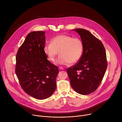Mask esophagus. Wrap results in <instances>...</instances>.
<instances>
[{
	"mask_svg": "<svg viewBox=\"0 0 122 122\" xmlns=\"http://www.w3.org/2000/svg\"><path fill=\"white\" fill-rule=\"evenodd\" d=\"M58 68H59V69H62V70H63V69H64V68L62 66H59V67H58Z\"/></svg>",
	"mask_w": 122,
	"mask_h": 122,
	"instance_id": "esophagus-1",
	"label": "esophagus"
}]
</instances>
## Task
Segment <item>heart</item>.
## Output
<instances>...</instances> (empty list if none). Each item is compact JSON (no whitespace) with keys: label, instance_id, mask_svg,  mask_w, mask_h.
<instances>
[{"label":"heart","instance_id":"1","mask_svg":"<svg viewBox=\"0 0 122 122\" xmlns=\"http://www.w3.org/2000/svg\"><path fill=\"white\" fill-rule=\"evenodd\" d=\"M83 49V44L80 39L62 34L54 37L51 43L45 44L43 51L51 62L55 61L59 51L60 56L56 64L67 65L78 62L82 56Z\"/></svg>","mask_w":122,"mask_h":122}]
</instances>
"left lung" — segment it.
Returning a JSON list of instances; mask_svg holds the SVG:
<instances>
[{"instance_id":"8db88e82","label":"left lung","mask_w":122,"mask_h":122,"mask_svg":"<svg viewBox=\"0 0 122 122\" xmlns=\"http://www.w3.org/2000/svg\"><path fill=\"white\" fill-rule=\"evenodd\" d=\"M83 44L79 61L67 68L72 88L78 93L86 95L96 91L105 73L107 61L105 48L101 41L89 31L75 29Z\"/></svg>"}]
</instances>
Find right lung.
I'll use <instances>...</instances> for the list:
<instances>
[{"mask_svg":"<svg viewBox=\"0 0 122 122\" xmlns=\"http://www.w3.org/2000/svg\"><path fill=\"white\" fill-rule=\"evenodd\" d=\"M45 33H29L19 48L16 56L15 73L24 91L38 99L50 97L56 89L59 72L43 51Z\"/></svg>","mask_w":122,"mask_h":122,"instance_id":"right-lung-1","label":"right lung"}]
</instances>
